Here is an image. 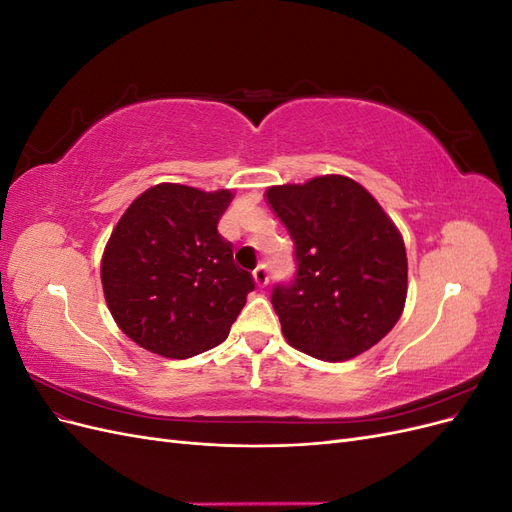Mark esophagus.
I'll use <instances>...</instances> for the list:
<instances>
[{
    "label": "esophagus",
    "mask_w": 512,
    "mask_h": 512,
    "mask_svg": "<svg viewBox=\"0 0 512 512\" xmlns=\"http://www.w3.org/2000/svg\"><path fill=\"white\" fill-rule=\"evenodd\" d=\"M252 275H254V282L258 288H265L269 284V273H267L265 265H260Z\"/></svg>",
    "instance_id": "1"
}]
</instances>
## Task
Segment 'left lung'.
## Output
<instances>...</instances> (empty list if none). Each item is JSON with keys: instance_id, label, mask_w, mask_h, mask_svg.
<instances>
[{"instance_id": "1", "label": "left lung", "mask_w": 512, "mask_h": 512, "mask_svg": "<svg viewBox=\"0 0 512 512\" xmlns=\"http://www.w3.org/2000/svg\"><path fill=\"white\" fill-rule=\"evenodd\" d=\"M265 196L297 258L294 282L271 294L286 342L329 363L376 346L408 294L406 245L393 220L344 175L273 185Z\"/></svg>"}]
</instances>
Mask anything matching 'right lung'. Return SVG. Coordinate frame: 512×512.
I'll return each mask as SVG.
<instances>
[{"instance_id":"right-lung-1","label":"right lung","mask_w":512,"mask_h":512,"mask_svg":"<svg viewBox=\"0 0 512 512\" xmlns=\"http://www.w3.org/2000/svg\"><path fill=\"white\" fill-rule=\"evenodd\" d=\"M230 190L158 183L121 215L102 256V288L117 327L141 348L188 359L222 344L254 290L218 222Z\"/></svg>"}]
</instances>
